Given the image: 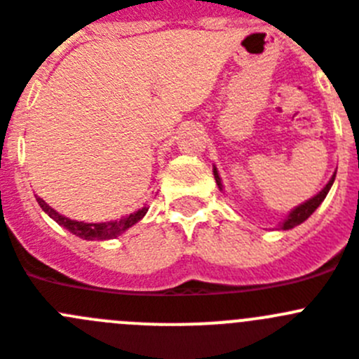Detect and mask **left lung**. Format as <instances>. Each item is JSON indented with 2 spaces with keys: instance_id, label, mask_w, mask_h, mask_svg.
Returning <instances> with one entry per match:
<instances>
[{
  "instance_id": "left-lung-1",
  "label": "left lung",
  "mask_w": 359,
  "mask_h": 359,
  "mask_svg": "<svg viewBox=\"0 0 359 359\" xmlns=\"http://www.w3.org/2000/svg\"><path fill=\"white\" fill-rule=\"evenodd\" d=\"M212 175H215V180H216V184H218L219 191H224V184H222V179H219V173H218V170H216V166H212ZM334 177H337V172L332 173V177L329 179V182L325 184V186L322 187L320 191L316 193L315 196H311L309 200H306V202H302L300 205H297L295 209H292V211H290V215L286 216V218H284L279 225H277V229H279V231H290V229L297 227V225H300L302 222H306V219H308L309 216L316 211V208H318V205L324 202V198L327 196L329 189H331L332 182H334Z\"/></svg>"
}]
</instances>
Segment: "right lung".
I'll use <instances>...</instances> for the list:
<instances>
[{"mask_svg": "<svg viewBox=\"0 0 359 359\" xmlns=\"http://www.w3.org/2000/svg\"><path fill=\"white\" fill-rule=\"evenodd\" d=\"M37 203L41 205L44 212L50 216L51 219H55L60 227L67 229L69 232H73L75 236L82 238V240L87 241H95V240H112V238H118L119 234H123L125 231L135 225L137 222L143 219V216L148 212V205L137 209L135 212H130L128 216H123L119 219H112V222H102V224H86V222H76V219H69L66 216H62L60 212L55 211L53 208H50L46 202H44L41 196H35Z\"/></svg>", "mask_w": 359, "mask_h": 359, "instance_id": "add662e5", "label": "right lung"}]
</instances>
